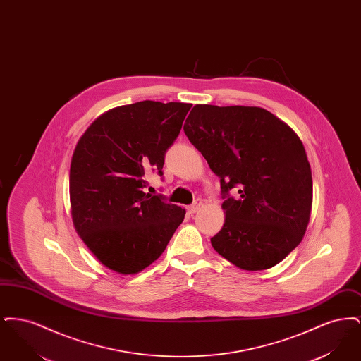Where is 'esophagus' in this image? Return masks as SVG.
I'll use <instances>...</instances> for the list:
<instances>
[{"label":"esophagus","mask_w":361,"mask_h":361,"mask_svg":"<svg viewBox=\"0 0 361 361\" xmlns=\"http://www.w3.org/2000/svg\"><path fill=\"white\" fill-rule=\"evenodd\" d=\"M203 204V200L202 199H196L190 206L188 207V211L190 214H195L200 207Z\"/></svg>","instance_id":"obj_1"}]
</instances>
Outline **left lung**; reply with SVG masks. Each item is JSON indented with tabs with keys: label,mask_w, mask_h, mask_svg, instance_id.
<instances>
[{
	"label": "left lung",
	"mask_w": 361,
	"mask_h": 361,
	"mask_svg": "<svg viewBox=\"0 0 361 361\" xmlns=\"http://www.w3.org/2000/svg\"><path fill=\"white\" fill-rule=\"evenodd\" d=\"M184 133L221 178L226 219L214 249L245 271L275 267L309 224L312 178L302 140L269 111L240 105L197 104Z\"/></svg>",
	"instance_id": "1"
}]
</instances>
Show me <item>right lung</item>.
<instances>
[{"mask_svg":"<svg viewBox=\"0 0 361 361\" xmlns=\"http://www.w3.org/2000/svg\"><path fill=\"white\" fill-rule=\"evenodd\" d=\"M192 104L145 100L93 121L70 165V203L77 233L104 265L137 274L162 255L185 209L146 193V174L162 176L165 154Z\"/></svg>","mask_w":361,"mask_h":361,"instance_id":"obj_1","label":"right lung"}]
</instances>
